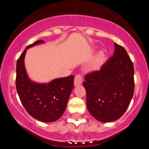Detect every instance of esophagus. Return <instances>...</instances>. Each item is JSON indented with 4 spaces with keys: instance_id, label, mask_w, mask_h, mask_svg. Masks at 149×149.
Here are the masks:
<instances>
[{
    "instance_id": "obj_1",
    "label": "esophagus",
    "mask_w": 149,
    "mask_h": 149,
    "mask_svg": "<svg viewBox=\"0 0 149 149\" xmlns=\"http://www.w3.org/2000/svg\"><path fill=\"white\" fill-rule=\"evenodd\" d=\"M83 81V77L81 74H77L74 77V86H79V85H81L82 84Z\"/></svg>"
}]
</instances>
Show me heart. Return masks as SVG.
Masks as SVG:
<instances>
[{"mask_svg":"<svg viewBox=\"0 0 149 149\" xmlns=\"http://www.w3.org/2000/svg\"><path fill=\"white\" fill-rule=\"evenodd\" d=\"M104 56L103 53H102V52H100V53L98 54V61H97V62H98V60H101V59L102 58V56ZM97 63H95V65H97Z\"/></svg>","mask_w":149,"mask_h":149,"instance_id":"heart-1","label":"heart"}]
</instances>
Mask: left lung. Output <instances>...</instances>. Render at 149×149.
I'll return each mask as SVG.
<instances>
[{
  "instance_id": "left-lung-1",
  "label": "left lung",
  "mask_w": 149,
  "mask_h": 149,
  "mask_svg": "<svg viewBox=\"0 0 149 149\" xmlns=\"http://www.w3.org/2000/svg\"><path fill=\"white\" fill-rule=\"evenodd\" d=\"M113 56L99 71L85 76L86 106L91 115L101 122L119 119L134 95V68L123 47L114 43Z\"/></svg>"
}]
</instances>
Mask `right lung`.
<instances>
[{
	"instance_id": "obj_1",
	"label": "right lung",
	"mask_w": 149,
	"mask_h": 149,
	"mask_svg": "<svg viewBox=\"0 0 149 149\" xmlns=\"http://www.w3.org/2000/svg\"><path fill=\"white\" fill-rule=\"evenodd\" d=\"M39 40L27 46L16 63V89L21 102L34 119L44 122L59 119L66 108L74 87V76L56 78L48 84H38L29 78L24 66L27 49L40 43Z\"/></svg>"
}]
</instances>
